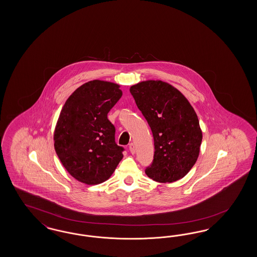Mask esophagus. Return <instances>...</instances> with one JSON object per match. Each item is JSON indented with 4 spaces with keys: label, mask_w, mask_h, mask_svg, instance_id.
<instances>
[{
    "label": "esophagus",
    "mask_w": 257,
    "mask_h": 257,
    "mask_svg": "<svg viewBox=\"0 0 257 257\" xmlns=\"http://www.w3.org/2000/svg\"><path fill=\"white\" fill-rule=\"evenodd\" d=\"M129 150H130V152H131V154H133V155L136 153V146H135L134 143H130L129 144Z\"/></svg>",
    "instance_id": "1"
}]
</instances>
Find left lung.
<instances>
[{
  "instance_id": "left-lung-1",
  "label": "left lung",
  "mask_w": 257,
  "mask_h": 257,
  "mask_svg": "<svg viewBox=\"0 0 257 257\" xmlns=\"http://www.w3.org/2000/svg\"><path fill=\"white\" fill-rule=\"evenodd\" d=\"M130 92L154 136V160L146 174L159 183L183 178L196 163L202 143L194 109L178 89L162 81L140 82Z\"/></svg>"
}]
</instances>
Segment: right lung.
Instances as JSON below:
<instances>
[{
  "instance_id": "obj_1",
  "label": "right lung",
  "mask_w": 257,
  "mask_h": 257,
  "mask_svg": "<svg viewBox=\"0 0 257 257\" xmlns=\"http://www.w3.org/2000/svg\"><path fill=\"white\" fill-rule=\"evenodd\" d=\"M121 96L117 84L87 82L70 95L58 117L56 155L70 175L86 185L108 179L123 157L124 148L117 145L115 126L107 118Z\"/></svg>"
}]
</instances>
